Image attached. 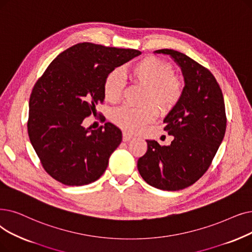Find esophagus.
Instances as JSON below:
<instances>
[{
	"label": "esophagus",
	"mask_w": 252,
	"mask_h": 252,
	"mask_svg": "<svg viewBox=\"0 0 252 252\" xmlns=\"http://www.w3.org/2000/svg\"><path fill=\"white\" fill-rule=\"evenodd\" d=\"M130 139H133V136L127 134V133H126V132H124V134H123V140H124L125 142H127V141H129Z\"/></svg>",
	"instance_id": "34e87169"
}]
</instances>
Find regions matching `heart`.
<instances>
[{"mask_svg":"<svg viewBox=\"0 0 252 252\" xmlns=\"http://www.w3.org/2000/svg\"><path fill=\"white\" fill-rule=\"evenodd\" d=\"M132 81L145 89L141 108L119 107L111 112L112 122L126 132L136 133L152 123L160 114L166 115L180 103L185 89L182 77L173 74L172 64L156 57H146L134 63L129 69ZM126 81L122 70L115 68L109 72L104 80L105 99L111 103L122 96Z\"/></svg>","mask_w":252,"mask_h":252,"instance_id":"1","label":"heart"}]
</instances>
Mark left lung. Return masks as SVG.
<instances>
[{"label":"left lung","instance_id":"left-lung-1","mask_svg":"<svg viewBox=\"0 0 252 252\" xmlns=\"http://www.w3.org/2000/svg\"><path fill=\"white\" fill-rule=\"evenodd\" d=\"M155 53L170 56L181 68L185 89L180 103L163 119L174 137L169 146L146 140L147 151L138 159V171L151 187L179 190L198 181L210 167L226 127L222 92L212 73L173 49Z\"/></svg>","mask_w":252,"mask_h":252}]
</instances>
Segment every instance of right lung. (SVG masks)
Returning <instances> with one entry per match:
<instances>
[{"mask_svg": "<svg viewBox=\"0 0 252 252\" xmlns=\"http://www.w3.org/2000/svg\"><path fill=\"white\" fill-rule=\"evenodd\" d=\"M136 49L78 43L54 59L32 91L28 133L44 170L70 187L99 179L123 140L111 123L97 129L82 122L104 102L106 75L140 56Z\"/></svg>", "mask_w": 252, "mask_h": 252, "instance_id": "obj_1", "label": "right lung"}]
</instances>
